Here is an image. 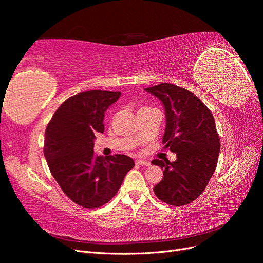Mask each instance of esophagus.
<instances>
[{
	"mask_svg": "<svg viewBox=\"0 0 263 263\" xmlns=\"http://www.w3.org/2000/svg\"><path fill=\"white\" fill-rule=\"evenodd\" d=\"M136 163L139 164V165H145V166H149L150 165V162L146 161V160H137Z\"/></svg>",
	"mask_w": 263,
	"mask_h": 263,
	"instance_id": "esophagus-1",
	"label": "esophagus"
}]
</instances>
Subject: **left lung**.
I'll use <instances>...</instances> for the list:
<instances>
[{
  "label": "left lung",
  "mask_w": 263,
  "mask_h": 263,
  "mask_svg": "<svg viewBox=\"0 0 263 263\" xmlns=\"http://www.w3.org/2000/svg\"><path fill=\"white\" fill-rule=\"evenodd\" d=\"M145 91L162 102L166 122L162 144L177 154L173 162L151 161L163 169L154 192L169 205H186L202 194L216 169L220 140L213 114L196 95L178 85L161 83Z\"/></svg>",
  "instance_id": "obj_1"
}]
</instances>
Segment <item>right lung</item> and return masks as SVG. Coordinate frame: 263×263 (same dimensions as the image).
Returning a JSON list of instances; mask_svg holds the SVG:
<instances>
[{"instance_id":"add662e5","label":"right lung","mask_w":263,"mask_h":263,"mask_svg":"<svg viewBox=\"0 0 263 263\" xmlns=\"http://www.w3.org/2000/svg\"><path fill=\"white\" fill-rule=\"evenodd\" d=\"M121 92L91 90L66 100L45 132L44 155L50 172L71 201L95 209L112 200L134 168L125 155H94L95 134L104 132L105 110Z\"/></svg>"}]
</instances>
